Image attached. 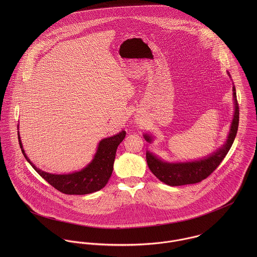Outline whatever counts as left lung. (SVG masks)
Segmentation results:
<instances>
[{"label": "left lung", "instance_id": "left-lung-1", "mask_svg": "<svg viewBox=\"0 0 257 257\" xmlns=\"http://www.w3.org/2000/svg\"><path fill=\"white\" fill-rule=\"evenodd\" d=\"M233 100H234V115L231 122L229 135L224 146L220 147L215 153L207 158L199 161L184 162V163H167L158 159L156 156L147 151V165L150 171L163 183L169 186H181L187 184L199 183L209 177L220 164L222 159L227 154L228 150L235 139L238 120H239V108L236 100L235 87H232ZM148 143L151 142L149 136H145Z\"/></svg>", "mask_w": 257, "mask_h": 257}]
</instances>
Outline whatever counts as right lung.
I'll use <instances>...</instances> for the list:
<instances>
[{
    "instance_id": "obj_1",
    "label": "right lung",
    "mask_w": 257,
    "mask_h": 257,
    "mask_svg": "<svg viewBox=\"0 0 257 257\" xmlns=\"http://www.w3.org/2000/svg\"><path fill=\"white\" fill-rule=\"evenodd\" d=\"M19 135V133H18ZM125 137V132L104 139L100 142L98 150L92 162L79 172L66 175L50 174L37 168L27 157L19 136V143L23 154L37 173L56 190L67 195H86L104 188L112 173L115 151Z\"/></svg>"
}]
</instances>
